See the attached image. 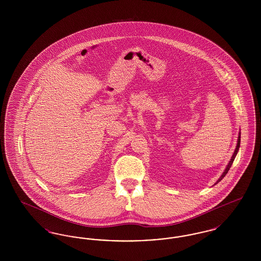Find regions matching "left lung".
<instances>
[{
	"mask_svg": "<svg viewBox=\"0 0 261 261\" xmlns=\"http://www.w3.org/2000/svg\"><path fill=\"white\" fill-rule=\"evenodd\" d=\"M240 143H241V132H240V135L238 137V143H237L236 149H235V151H234V153H233V155H232V159H231V161H230L229 163H228V165H227L226 169L224 170L223 173H222V175L220 176V178L217 180V182H216L215 184H217L218 182H220V181L223 179L224 177H225V175L228 173V171H229V169H230L231 165L233 164V162H234V160H235V158H236L237 153H238V150H239V148H240Z\"/></svg>",
	"mask_w": 261,
	"mask_h": 261,
	"instance_id": "8db88e82",
	"label": "left lung"
}]
</instances>
